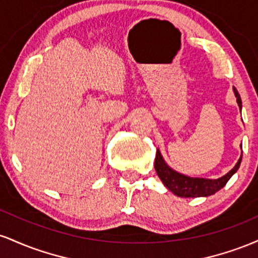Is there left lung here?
<instances>
[{
  "mask_svg": "<svg viewBox=\"0 0 258 258\" xmlns=\"http://www.w3.org/2000/svg\"><path fill=\"white\" fill-rule=\"evenodd\" d=\"M234 94L236 97V102H238L239 108L241 109V98L240 94L238 93L236 88L234 87ZM242 154L239 159V161L236 162V165L232 170L228 172L226 176L221 177L218 179H206V178H191V177L184 176V174H180L176 171H173L172 168L168 167L166 162L162 159L161 154L159 150H156V156H155V162H154V166H155L156 173H158L159 178L162 180L165 185L172 191L173 194L178 195L182 198H198V197H209V195L215 194L216 191H218L220 189L223 188L227 184L228 180L230 179V177L238 171L239 166H240Z\"/></svg>",
  "mask_w": 258,
  "mask_h": 258,
  "instance_id": "obj_1",
  "label": "left lung"
}]
</instances>
